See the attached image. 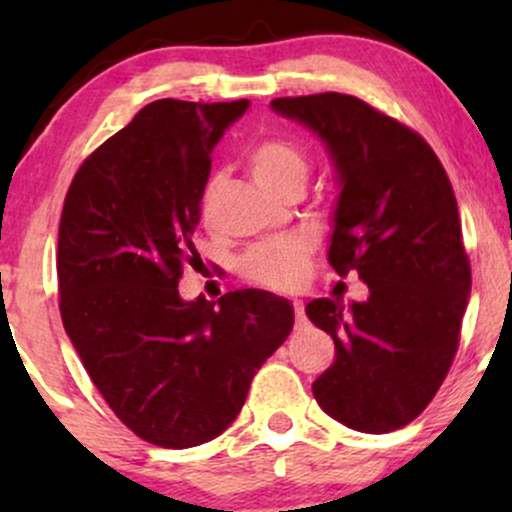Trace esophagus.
Masks as SVG:
<instances>
[{"mask_svg": "<svg viewBox=\"0 0 512 512\" xmlns=\"http://www.w3.org/2000/svg\"><path fill=\"white\" fill-rule=\"evenodd\" d=\"M293 313H296V327H303V325H305L303 301H293Z\"/></svg>", "mask_w": 512, "mask_h": 512, "instance_id": "obj_1", "label": "esophagus"}]
</instances>
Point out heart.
Listing matches in <instances>:
<instances>
[{
	"label": "heart",
	"instance_id": "obj_1",
	"mask_svg": "<svg viewBox=\"0 0 512 512\" xmlns=\"http://www.w3.org/2000/svg\"><path fill=\"white\" fill-rule=\"evenodd\" d=\"M248 168L262 190L269 195L284 190L289 185H301L308 178V156L296 142L286 137H269L257 142L248 151ZM211 185L202 197V207L207 209ZM308 243L298 238L274 240L248 252L243 260V274L255 284L267 289L286 291L301 281L305 262H308Z\"/></svg>",
	"mask_w": 512,
	"mask_h": 512
}]
</instances>
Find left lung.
Wrapping results in <instances>:
<instances>
[{
    "label": "left lung",
    "instance_id": "1",
    "mask_svg": "<svg viewBox=\"0 0 512 512\" xmlns=\"http://www.w3.org/2000/svg\"><path fill=\"white\" fill-rule=\"evenodd\" d=\"M274 113L313 129L337 173L330 264L356 269L368 298H315L305 315L337 358L313 395L361 433L407 426L448 375L472 269L448 173L424 137L344 93L276 98Z\"/></svg>",
    "mask_w": 512,
    "mask_h": 512
}]
</instances>
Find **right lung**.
I'll use <instances>...</instances> for the list:
<instances>
[{
    "label": "right lung",
    "mask_w": 512,
    "mask_h": 512,
    "mask_svg": "<svg viewBox=\"0 0 512 512\" xmlns=\"http://www.w3.org/2000/svg\"><path fill=\"white\" fill-rule=\"evenodd\" d=\"M248 105H144L81 163L64 199V330L117 419L161 448L221 436L293 327L291 303L269 291L178 293L182 264L197 255L209 156Z\"/></svg>",
    "instance_id": "add662e5"
}]
</instances>
